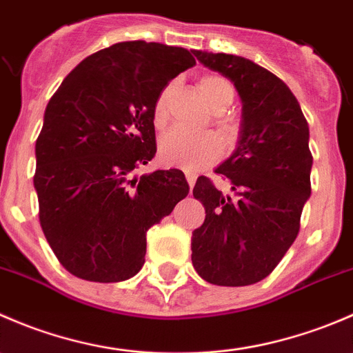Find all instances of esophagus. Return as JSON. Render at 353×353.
Listing matches in <instances>:
<instances>
[{
    "mask_svg": "<svg viewBox=\"0 0 353 353\" xmlns=\"http://www.w3.org/2000/svg\"><path fill=\"white\" fill-rule=\"evenodd\" d=\"M186 181H188V184H190V190H193L194 181H196V176H194L193 172H186Z\"/></svg>",
    "mask_w": 353,
    "mask_h": 353,
    "instance_id": "34e87169",
    "label": "esophagus"
}]
</instances>
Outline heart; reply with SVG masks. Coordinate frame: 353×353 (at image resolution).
Here are the masks:
<instances>
[{
  "instance_id": "heart-1",
  "label": "heart",
  "mask_w": 353,
  "mask_h": 353,
  "mask_svg": "<svg viewBox=\"0 0 353 353\" xmlns=\"http://www.w3.org/2000/svg\"><path fill=\"white\" fill-rule=\"evenodd\" d=\"M199 94L203 95L205 102L213 112H223L230 108L236 97V88L227 78L220 74H205L198 80ZM172 87H165L154 102L152 109V119H154L155 128H163L169 121V99ZM216 128L222 133V137L230 138L234 133V124L229 117L219 114L215 119ZM160 159L167 165H176L184 170L203 169L219 159L220 147L219 141L213 134H190L184 131L174 130L163 134L160 140Z\"/></svg>"
}]
</instances>
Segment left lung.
<instances>
[{"label":"left lung","mask_w":353,"mask_h":353,"mask_svg":"<svg viewBox=\"0 0 353 353\" xmlns=\"http://www.w3.org/2000/svg\"><path fill=\"white\" fill-rule=\"evenodd\" d=\"M193 54L232 81L243 116L236 150L215 169L230 181L232 196L206 177L194 184L206 216L193 232L191 261L213 285H251L275 270L299 234L311 196L307 121L290 88L266 68L225 52Z\"/></svg>","instance_id":"8db88e82"}]
</instances>
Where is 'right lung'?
I'll list each match as a JSON object with an SVG mask.
<instances>
[{
	"label": "right lung",
	"instance_id": "obj_1",
	"mask_svg": "<svg viewBox=\"0 0 353 353\" xmlns=\"http://www.w3.org/2000/svg\"><path fill=\"white\" fill-rule=\"evenodd\" d=\"M194 65L184 48L117 42L85 58L49 101L34 188L42 232L71 275L101 283L137 275L147 230L190 193L177 169L133 172L155 157L157 95Z\"/></svg>",
	"mask_w": 353,
	"mask_h": 353
}]
</instances>
